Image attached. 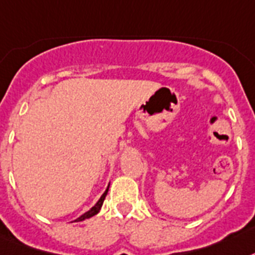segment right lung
<instances>
[{
	"mask_svg": "<svg viewBox=\"0 0 255 255\" xmlns=\"http://www.w3.org/2000/svg\"><path fill=\"white\" fill-rule=\"evenodd\" d=\"M108 189H109V186H108V188H107V190L104 191V194H103L102 197H100V199H99V201H98V203H96V205H95L94 207H92L91 210H90V211L85 212L83 215L79 216V218H78L77 220H74V222H82V220H85V219L92 218V216H94V215H96V214H98V212L100 211V208H102V206H103V202H104L105 197H107V194H108Z\"/></svg>",
	"mask_w": 255,
	"mask_h": 255,
	"instance_id": "add662e5",
	"label": "right lung"
}]
</instances>
